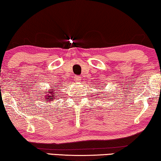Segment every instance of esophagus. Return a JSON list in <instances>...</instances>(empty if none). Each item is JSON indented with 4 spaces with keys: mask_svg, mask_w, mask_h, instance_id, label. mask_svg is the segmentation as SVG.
I'll list each match as a JSON object with an SVG mask.
<instances>
[{
    "mask_svg": "<svg viewBox=\"0 0 161 161\" xmlns=\"http://www.w3.org/2000/svg\"><path fill=\"white\" fill-rule=\"evenodd\" d=\"M74 79H75V82H77V83L80 82V80H81L80 77H79V76H75Z\"/></svg>",
    "mask_w": 161,
    "mask_h": 161,
    "instance_id": "1",
    "label": "esophagus"
}]
</instances>
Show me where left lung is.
<instances>
[{"label": "left lung", "instance_id": "obj_1", "mask_svg": "<svg viewBox=\"0 0 161 161\" xmlns=\"http://www.w3.org/2000/svg\"><path fill=\"white\" fill-rule=\"evenodd\" d=\"M102 87H103V86H102ZM100 93H101V92H100ZM105 95H106V94H105Z\"/></svg>", "mask_w": 161, "mask_h": 161}]
</instances>
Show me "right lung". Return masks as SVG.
<instances>
[{
    "label": "right lung",
    "mask_w": 161,
    "mask_h": 161,
    "mask_svg": "<svg viewBox=\"0 0 161 161\" xmlns=\"http://www.w3.org/2000/svg\"><path fill=\"white\" fill-rule=\"evenodd\" d=\"M59 89L60 88L58 86V85L54 83V84L50 85V87L47 88V89L39 90V92H40L39 94H40V96L42 97V100L46 101V103H52V101L55 100L56 99H58L56 97L59 96V94L58 95V94H59ZM46 104H47V103H46Z\"/></svg>",
    "instance_id": "1"
}]
</instances>
